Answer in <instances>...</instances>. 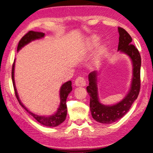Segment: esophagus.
Wrapping results in <instances>:
<instances>
[{"mask_svg": "<svg viewBox=\"0 0 153 153\" xmlns=\"http://www.w3.org/2000/svg\"><path fill=\"white\" fill-rule=\"evenodd\" d=\"M75 85L76 86H86V80L83 77H77L75 81Z\"/></svg>", "mask_w": 153, "mask_h": 153, "instance_id": "34e87169", "label": "esophagus"}]
</instances>
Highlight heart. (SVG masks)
<instances>
[{
	"label": "heart",
	"instance_id": "heart-1",
	"mask_svg": "<svg viewBox=\"0 0 153 153\" xmlns=\"http://www.w3.org/2000/svg\"><path fill=\"white\" fill-rule=\"evenodd\" d=\"M98 42H99V38H98L97 36L96 35L92 36L88 40V45H89L90 48H93L96 47L98 44ZM105 49H106L105 45H102L100 46V48L98 49V51L97 56H96L95 58V63H97V62H98V61L100 60V57H101V56L102 55V54L104 53V52L105 51Z\"/></svg>",
	"mask_w": 153,
	"mask_h": 153
}]
</instances>
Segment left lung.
<instances>
[{"instance_id":"1","label":"left lung","mask_w":153,"mask_h":153,"mask_svg":"<svg viewBox=\"0 0 153 153\" xmlns=\"http://www.w3.org/2000/svg\"><path fill=\"white\" fill-rule=\"evenodd\" d=\"M120 34L118 51L126 54L132 62L133 77L128 94L117 104L107 106L101 104L98 100L97 86V71L88 75L89 86L86 88L90 97V108L93 119L98 122L110 124L123 117L130 108L131 105L138 98L140 89L141 56L138 49L131 44V36L122 27H118Z\"/></svg>"}]
</instances>
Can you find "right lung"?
<instances>
[{"instance_id": "obj_1", "label": "right lung", "mask_w": 153, "mask_h": 153, "mask_svg": "<svg viewBox=\"0 0 153 153\" xmlns=\"http://www.w3.org/2000/svg\"><path fill=\"white\" fill-rule=\"evenodd\" d=\"M45 36V33L42 32H34V31H30L28 32L26 34L23 36L22 39L19 40V44L17 46V51H19L21 48L24 47L25 45H27L28 43L32 42L33 40L40 39V38H43ZM14 71H15V61L13 62L12 67V81L13 84L15 94L16 96V98L19 102V105L24 108V109L27 111V112L30 114L32 117L35 119L36 121H38L40 123L47 127H56L59 125H60L65 121L66 119L67 116V105H66V100L67 98L68 97V94L71 92L72 90V86H71V82L68 81L65 83L61 88L60 90V105L59 107L56 111V113L54 114L53 115L48 116V117H45V116H40L38 115H36L31 112L27 108L25 107V106L22 104L21 100L18 96L16 87H15V79H14Z\"/></svg>"}]
</instances>
